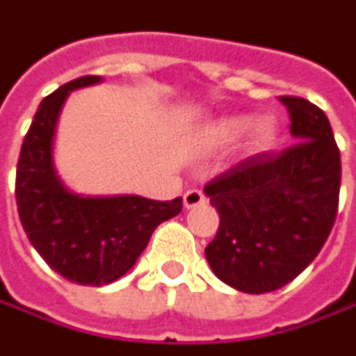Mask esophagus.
Returning a JSON list of instances; mask_svg holds the SVG:
<instances>
[{
    "label": "esophagus",
    "mask_w": 356,
    "mask_h": 356,
    "mask_svg": "<svg viewBox=\"0 0 356 356\" xmlns=\"http://www.w3.org/2000/svg\"><path fill=\"white\" fill-rule=\"evenodd\" d=\"M202 202H204V195L200 193L199 188H191V191L184 193V207L186 209H195V207H199Z\"/></svg>",
    "instance_id": "1"
}]
</instances>
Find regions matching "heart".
I'll list each match as a JSON object with an SVG mask.
<instances>
[{"mask_svg": "<svg viewBox=\"0 0 356 356\" xmlns=\"http://www.w3.org/2000/svg\"><path fill=\"white\" fill-rule=\"evenodd\" d=\"M250 124H252L250 116H227V118L215 120L202 131V141L207 145H213V147L227 145V143L236 141L240 135H244ZM275 139H277L275 122L273 120H262L260 124H256V129H254V133L250 137V147L260 152V149L270 147L275 143Z\"/></svg>", "mask_w": 356, "mask_h": 356, "instance_id": "b5f03b06", "label": "heart"}]
</instances>
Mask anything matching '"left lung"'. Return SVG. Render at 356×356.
<instances>
[{
	"mask_svg": "<svg viewBox=\"0 0 356 356\" xmlns=\"http://www.w3.org/2000/svg\"><path fill=\"white\" fill-rule=\"evenodd\" d=\"M279 100L299 141L245 157L204 186L219 213L207 260L223 283L252 295L281 289L301 275L326 244L338 213L340 152L328 116L305 98Z\"/></svg>",
	"mask_w": 356,
	"mask_h": 356,
	"instance_id": "1",
	"label": "left lung"
}]
</instances>
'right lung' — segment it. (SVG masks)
<instances>
[{
  "label": "right lung",
  "instance_id": "obj_1",
  "mask_svg": "<svg viewBox=\"0 0 356 356\" xmlns=\"http://www.w3.org/2000/svg\"><path fill=\"white\" fill-rule=\"evenodd\" d=\"M83 75L47 96L24 137L16 170V202L24 232L44 262L77 285H108L133 268L161 221L182 211V199H92L67 191L53 165L59 112L75 88L98 83Z\"/></svg>",
  "mask_w": 356,
  "mask_h": 356
}]
</instances>
